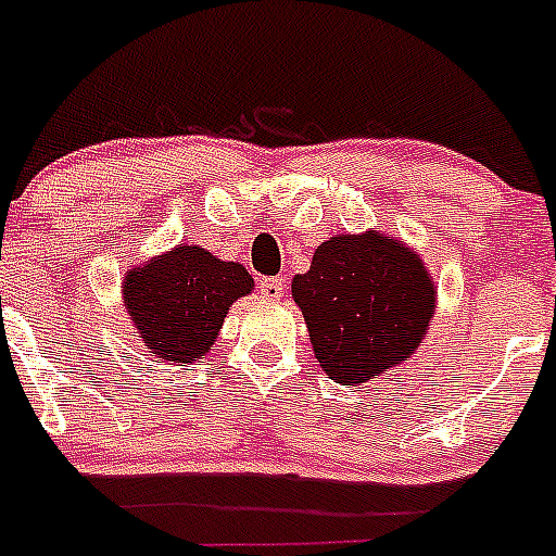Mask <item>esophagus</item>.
Instances as JSON below:
<instances>
[{
    "instance_id": "34e87169",
    "label": "esophagus",
    "mask_w": 556,
    "mask_h": 556,
    "mask_svg": "<svg viewBox=\"0 0 556 556\" xmlns=\"http://www.w3.org/2000/svg\"><path fill=\"white\" fill-rule=\"evenodd\" d=\"M258 289H262V294L267 298V301H278L283 294V289H287V281L283 278H262V283H258Z\"/></svg>"
}]
</instances>
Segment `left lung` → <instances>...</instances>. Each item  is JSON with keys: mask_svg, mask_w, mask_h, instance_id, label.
Segmentation results:
<instances>
[{"mask_svg": "<svg viewBox=\"0 0 556 556\" xmlns=\"http://www.w3.org/2000/svg\"><path fill=\"white\" fill-rule=\"evenodd\" d=\"M314 356L337 384L362 387L409 362L437 308V287L420 255L395 236L337 233L292 278Z\"/></svg>", "mask_w": 556, "mask_h": 556, "instance_id": "obj_1", "label": "left lung"}]
</instances>
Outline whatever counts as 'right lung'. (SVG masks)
<instances>
[{"label": "right lung", "instance_id": "obj_1", "mask_svg": "<svg viewBox=\"0 0 556 556\" xmlns=\"http://www.w3.org/2000/svg\"><path fill=\"white\" fill-rule=\"evenodd\" d=\"M253 292V275L198 244H178L132 267L122 301L147 351L169 365H191L214 348L225 314Z\"/></svg>", "mask_w": 556, "mask_h": 556}]
</instances>
